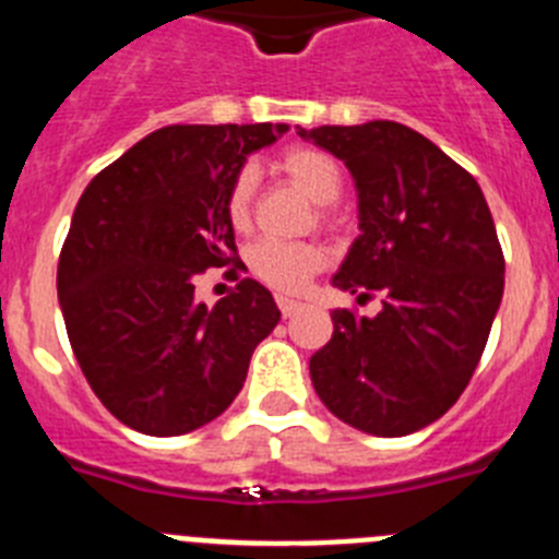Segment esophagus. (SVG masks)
Segmentation results:
<instances>
[{
	"mask_svg": "<svg viewBox=\"0 0 559 559\" xmlns=\"http://www.w3.org/2000/svg\"><path fill=\"white\" fill-rule=\"evenodd\" d=\"M276 305H280V313H283L285 319H290V316H296L305 308L302 302H296V299H290V296H276Z\"/></svg>",
	"mask_w": 559,
	"mask_h": 559,
	"instance_id": "1",
	"label": "esophagus"
}]
</instances>
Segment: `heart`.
<instances>
[{
	"label": "heart",
	"instance_id": "heart-1",
	"mask_svg": "<svg viewBox=\"0 0 559 559\" xmlns=\"http://www.w3.org/2000/svg\"><path fill=\"white\" fill-rule=\"evenodd\" d=\"M276 170L294 181L316 204H333L341 195L338 162L319 147H288L280 153ZM251 206H254V170L243 167L235 173V179L226 190V218L237 231L251 226ZM246 260L265 285L283 290V294H296L305 288L310 276L328 265V249L313 240H271L265 237L251 246Z\"/></svg>",
	"mask_w": 559,
	"mask_h": 559
}]
</instances>
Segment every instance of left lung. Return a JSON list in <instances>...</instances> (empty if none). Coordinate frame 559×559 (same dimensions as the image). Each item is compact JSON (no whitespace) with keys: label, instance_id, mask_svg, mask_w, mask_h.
<instances>
[{"label":"left lung","instance_id":"left-lung-1","mask_svg":"<svg viewBox=\"0 0 559 559\" xmlns=\"http://www.w3.org/2000/svg\"><path fill=\"white\" fill-rule=\"evenodd\" d=\"M349 167L360 235L333 285L374 319L333 310V338L310 358L324 406L358 431L406 437L459 400L503 296V251L471 173L392 120L299 128Z\"/></svg>","mask_w":559,"mask_h":559}]
</instances>
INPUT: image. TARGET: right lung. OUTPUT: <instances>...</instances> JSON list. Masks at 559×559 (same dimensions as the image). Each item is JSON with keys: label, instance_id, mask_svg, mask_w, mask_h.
Wrapping results in <instances>:
<instances>
[{"label": "right lung", "instance_id": "1", "mask_svg": "<svg viewBox=\"0 0 559 559\" xmlns=\"http://www.w3.org/2000/svg\"><path fill=\"white\" fill-rule=\"evenodd\" d=\"M288 126H167L88 181L58 260L69 344L103 406L151 437L195 431L231 406L280 322L269 288L237 276L226 190ZM230 265L236 290L194 302V276Z\"/></svg>", "mask_w": 559, "mask_h": 559}]
</instances>
